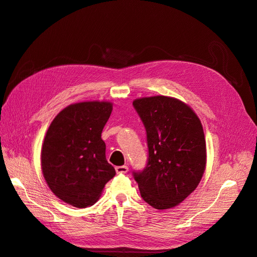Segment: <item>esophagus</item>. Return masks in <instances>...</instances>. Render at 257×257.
I'll return each instance as SVG.
<instances>
[{"instance_id": "34e87169", "label": "esophagus", "mask_w": 257, "mask_h": 257, "mask_svg": "<svg viewBox=\"0 0 257 257\" xmlns=\"http://www.w3.org/2000/svg\"><path fill=\"white\" fill-rule=\"evenodd\" d=\"M115 170L118 174H126L129 170V168L127 166H118L115 168Z\"/></svg>"}]
</instances>
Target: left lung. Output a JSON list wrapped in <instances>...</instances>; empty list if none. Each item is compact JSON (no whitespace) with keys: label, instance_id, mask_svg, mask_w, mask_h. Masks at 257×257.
Here are the masks:
<instances>
[{"label":"left lung","instance_id":"8db88e82","mask_svg":"<svg viewBox=\"0 0 257 257\" xmlns=\"http://www.w3.org/2000/svg\"><path fill=\"white\" fill-rule=\"evenodd\" d=\"M146 130L149 160L135 171L141 197L158 210L178 206L199 184L207 163L200 119L184 102L166 96L136 99Z\"/></svg>","mask_w":257,"mask_h":257}]
</instances>
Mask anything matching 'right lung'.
Wrapping results in <instances>:
<instances>
[{
    "label": "right lung",
    "mask_w": 257,
    "mask_h": 257,
    "mask_svg": "<svg viewBox=\"0 0 257 257\" xmlns=\"http://www.w3.org/2000/svg\"><path fill=\"white\" fill-rule=\"evenodd\" d=\"M111 102L87 101L63 108L51 121L41 153L44 179L59 199L75 208L97 202L115 169L101 139Z\"/></svg>",
    "instance_id": "obj_1"
}]
</instances>
